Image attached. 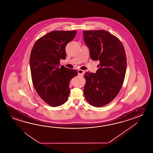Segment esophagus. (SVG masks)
Listing matches in <instances>:
<instances>
[{
  "label": "esophagus",
  "instance_id": "esophagus-1",
  "mask_svg": "<svg viewBox=\"0 0 153 153\" xmlns=\"http://www.w3.org/2000/svg\"><path fill=\"white\" fill-rule=\"evenodd\" d=\"M78 75H80V76H82L84 74L85 72L84 71L81 70V69H79L78 71Z\"/></svg>",
  "mask_w": 153,
  "mask_h": 153
}]
</instances>
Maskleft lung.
Returning <instances> with one entry per match:
<instances>
[{
	"label": "left lung",
	"instance_id": "8db88e82",
	"mask_svg": "<svg viewBox=\"0 0 153 153\" xmlns=\"http://www.w3.org/2000/svg\"><path fill=\"white\" fill-rule=\"evenodd\" d=\"M84 39L93 61H100L96 73L86 72L85 97L95 107L109 104L124 83L127 59L124 46L115 36L104 30H84Z\"/></svg>",
	"mask_w": 153,
	"mask_h": 153
}]
</instances>
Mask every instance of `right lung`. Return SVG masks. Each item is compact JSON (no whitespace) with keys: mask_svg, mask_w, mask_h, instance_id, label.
I'll return each instance as SVG.
<instances>
[{"mask_svg":"<svg viewBox=\"0 0 153 153\" xmlns=\"http://www.w3.org/2000/svg\"><path fill=\"white\" fill-rule=\"evenodd\" d=\"M76 30H54L36 41L30 56L33 85L47 104L57 107L64 104L70 93L69 81L78 75L75 69L59 66L65 59V46L75 38Z\"/></svg>","mask_w":153,"mask_h":153,"instance_id":"right-lung-1","label":"right lung"}]
</instances>
